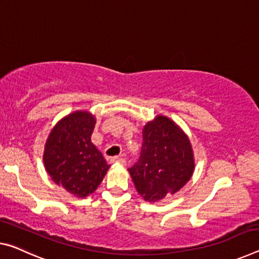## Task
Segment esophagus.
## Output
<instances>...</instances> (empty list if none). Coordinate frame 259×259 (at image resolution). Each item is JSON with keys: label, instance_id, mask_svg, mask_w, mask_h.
I'll return each mask as SVG.
<instances>
[{"label": "esophagus", "instance_id": "1", "mask_svg": "<svg viewBox=\"0 0 259 259\" xmlns=\"http://www.w3.org/2000/svg\"><path fill=\"white\" fill-rule=\"evenodd\" d=\"M110 162H112V163L117 162V163H121V165H125V163H126L125 159H123V158H118V157H113L112 159H110Z\"/></svg>", "mask_w": 259, "mask_h": 259}]
</instances>
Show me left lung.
<instances>
[{
  "label": "left lung",
  "instance_id": "obj_1",
  "mask_svg": "<svg viewBox=\"0 0 259 259\" xmlns=\"http://www.w3.org/2000/svg\"><path fill=\"white\" fill-rule=\"evenodd\" d=\"M128 170L146 202H159L176 194L195 170L190 139L173 120L157 115L143 129L141 155Z\"/></svg>",
  "mask_w": 259,
  "mask_h": 259
}]
</instances>
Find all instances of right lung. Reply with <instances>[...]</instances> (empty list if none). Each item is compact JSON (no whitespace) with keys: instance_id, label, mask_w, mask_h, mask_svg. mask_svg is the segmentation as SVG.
Segmentation results:
<instances>
[{"instance_id":"right-lung-1","label":"right lung","mask_w":259,"mask_h":259,"mask_svg":"<svg viewBox=\"0 0 259 259\" xmlns=\"http://www.w3.org/2000/svg\"><path fill=\"white\" fill-rule=\"evenodd\" d=\"M96 122L88 110H76L56 123L45 144L47 174L78 198L93 194L110 167L91 142Z\"/></svg>"}]
</instances>
